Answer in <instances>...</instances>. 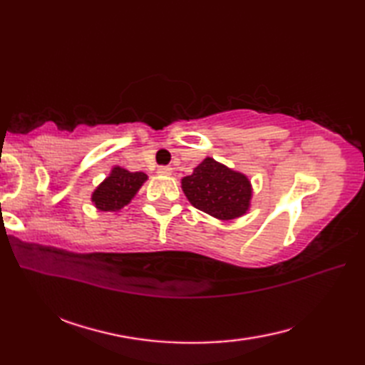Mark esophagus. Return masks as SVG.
Instances as JSON below:
<instances>
[{
  "label": "esophagus",
  "instance_id": "esophagus-1",
  "mask_svg": "<svg viewBox=\"0 0 365 365\" xmlns=\"http://www.w3.org/2000/svg\"><path fill=\"white\" fill-rule=\"evenodd\" d=\"M157 173H158L160 175H170V174H173V168H169V166H160Z\"/></svg>",
  "mask_w": 365,
  "mask_h": 365
}]
</instances>
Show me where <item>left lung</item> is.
<instances>
[{"label": "left lung", "instance_id": "left-lung-1", "mask_svg": "<svg viewBox=\"0 0 365 365\" xmlns=\"http://www.w3.org/2000/svg\"><path fill=\"white\" fill-rule=\"evenodd\" d=\"M182 190L192 207L221 221L237 220L251 207L252 185L247 175L210 157L182 178Z\"/></svg>", "mask_w": 365, "mask_h": 365}]
</instances>
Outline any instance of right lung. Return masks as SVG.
<instances>
[{
	"label": "right lung",
	"instance_id": "1",
	"mask_svg": "<svg viewBox=\"0 0 365 365\" xmlns=\"http://www.w3.org/2000/svg\"><path fill=\"white\" fill-rule=\"evenodd\" d=\"M145 180L147 174L144 173H130L120 166H114L110 175L92 192V204L100 212H119L131 202Z\"/></svg>",
	"mask_w": 365,
	"mask_h": 365
}]
</instances>
